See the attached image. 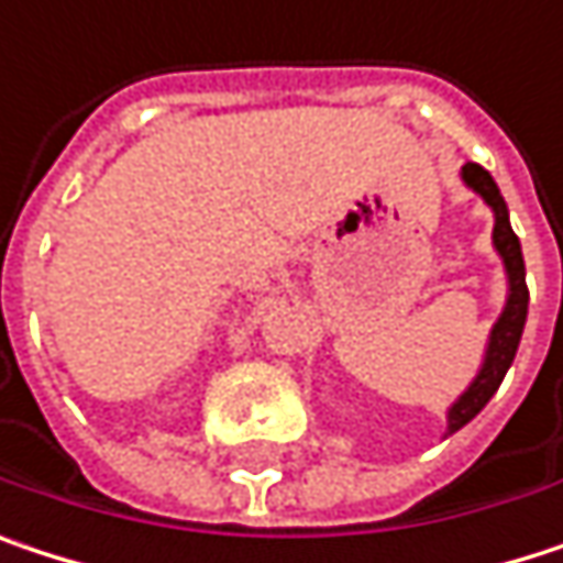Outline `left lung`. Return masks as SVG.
<instances>
[{"label": "left lung", "mask_w": 563, "mask_h": 563, "mask_svg": "<svg viewBox=\"0 0 563 563\" xmlns=\"http://www.w3.org/2000/svg\"><path fill=\"white\" fill-rule=\"evenodd\" d=\"M460 180L483 197V203L493 210V249L496 255L503 258V268H506V305H503V314L496 317L493 330H489V340H486V350H483V363L473 376V383L460 391L454 398V405L448 408V434L460 431L463 424H470L483 408L486 401L496 395V388L503 386L512 360H516V350H519V340H522V330H526L528 317V288H526V258H522V246H519V236L512 233V223H509V207L496 187L493 175L473 162H466L460 168Z\"/></svg>", "instance_id": "1"}]
</instances>
